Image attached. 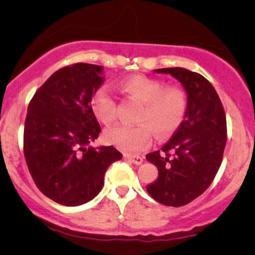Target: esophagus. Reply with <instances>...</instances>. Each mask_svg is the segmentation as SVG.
Returning a JSON list of instances; mask_svg holds the SVG:
<instances>
[{"label": "esophagus", "instance_id": "esophagus-1", "mask_svg": "<svg viewBox=\"0 0 255 255\" xmlns=\"http://www.w3.org/2000/svg\"><path fill=\"white\" fill-rule=\"evenodd\" d=\"M125 158L127 160H129L130 163L135 164V165H140L143 163V158L142 156H137V155H125Z\"/></svg>", "mask_w": 255, "mask_h": 255}]
</instances>
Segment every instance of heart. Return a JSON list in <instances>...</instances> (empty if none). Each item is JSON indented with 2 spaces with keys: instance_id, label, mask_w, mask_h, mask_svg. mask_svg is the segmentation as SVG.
Listing matches in <instances>:
<instances>
[{
  "instance_id": "b5f03b06",
  "label": "heart",
  "mask_w": 255,
  "mask_h": 255,
  "mask_svg": "<svg viewBox=\"0 0 255 255\" xmlns=\"http://www.w3.org/2000/svg\"><path fill=\"white\" fill-rule=\"evenodd\" d=\"M122 90L142 104L138 125H116L105 132L107 143L126 153L143 150L151 140L153 130L166 137L179 128L187 109L186 95L177 87L165 89L161 82L146 76L134 75L123 80ZM91 107L100 122L109 125L116 118V102L111 90L101 86L94 92Z\"/></svg>"
}]
</instances>
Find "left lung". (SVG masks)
Here are the masks:
<instances>
[{"instance_id": "obj_1", "label": "left lung", "mask_w": 255, "mask_h": 255, "mask_svg": "<svg viewBox=\"0 0 255 255\" xmlns=\"http://www.w3.org/2000/svg\"><path fill=\"white\" fill-rule=\"evenodd\" d=\"M184 87L186 115L161 150L146 154L158 168V179L148 194L165 206H184L204 194L215 179L227 140L226 115L215 87L200 74L184 68L156 69Z\"/></svg>"}]
</instances>
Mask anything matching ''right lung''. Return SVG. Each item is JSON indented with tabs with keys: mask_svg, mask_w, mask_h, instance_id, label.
Here are the masks:
<instances>
[{
	"mask_svg": "<svg viewBox=\"0 0 255 255\" xmlns=\"http://www.w3.org/2000/svg\"><path fill=\"white\" fill-rule=\"evenodd\" d=\"M104 68L79 63L55 71L33 96L24 125V156L38 189L65 206L91 201L122 154L94 146L101 127L91 107Z\"/></svg>",
	"mask_w": 255,
	"mask_h": 255,
	"instance_id": "1",
	"label": "right lung"
}]
</instances>
